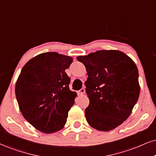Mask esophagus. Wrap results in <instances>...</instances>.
I'll use <instances>...</instances> for the list:
<instances>
[{
	"label": "esophagus",
	"mask_w": 156,
	"mask_h": 156,
	"mask_svg": "<svg viewBox=\"0 0 156 156\" xmlns=\"http://www.w3.org/2000/svg\"><path fill=\"white\" fill-rule=\"evenodd\" d=\"M84 93H85V89H84V88H82L81 90H79V91H78V94H79V95H84Z\"/></svg>",
	"instance_id": "1"
}]
</instances>
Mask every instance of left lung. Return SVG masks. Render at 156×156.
<instances>
[{
    "mask_svg": "<svg viewBox=\"0 0 156 156\" xmlns=\"http://www.w3.org/2000/svg\"><path fill=\"white\" fill-rule=\"evenodd\" d=\"M85 66L84 82L90 104L87 122L99 131L108 132L122 124L139 98V74L133 61L122 51H96L76 57Z\"/></svg>",
    "mask_w": 156,
    "mask_h": 156,
    "instance_id": "1",
    "label": "left lung"
}]
</instances>
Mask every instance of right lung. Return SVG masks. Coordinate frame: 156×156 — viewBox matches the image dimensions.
I'll use <instances>...</instances> for the list:
<instances>
[{
  "label": "right lung",
  "instance_id": "1",
  "mask_svg": "<svg viewBox=\"0 0 156 156\" xmlns=\"http://www.w3.org/2000/svg\"><path fill=\"white\" fill-rule=\"evenodd\" d=\"M73 58L56 52L36 55L23 66L15 93L23 116L44 133L62 129L76 97L66 74Z\"/></svg>",
  "mask_w": 156,
  "mask_h": 156
}]
</instances>
